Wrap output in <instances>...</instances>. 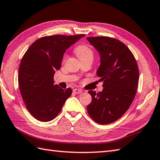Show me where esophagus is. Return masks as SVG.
<instances>
[{"label":"esophagus","mask_w":160,"mask_h":160,"mask_svg":"<svg viewBox=\"0 0 160 160\" xmlns=\"http://www.w3.org/2000/svg\"><path fill=\"white\" fill-rule=\"evenodd\" d=\"M73 93H82V90H81V89H74L73 90Z\"/></svg>","instance_id":"1"}]
</instances>
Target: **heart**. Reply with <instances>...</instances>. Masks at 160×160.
<instances>
[{"mask_svg": "<svg viewBox=\"0 0 160 160\" xmlns=\"http://www.w3.org/2000/svg\"><path fill=\"white\" fill-rule=\"evenodd\" d=\"M75 53H76L77 57L79 58L80 60H83L86 59H92L93 58V52L92 49L89 46L86 45H79L75 49ZM66 58L64 55L63 58V61Z\"/></svg>", "mask_w": 160, "mask_h": 160, "instance_id": "1", "label": "heart"}]
</instances>
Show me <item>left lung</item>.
<instances>
[{
    "mask_svg": "<svg viewBox=\"0 0 160 160\" xmlns=\"http://www.w3.org/2000/svg\"><path fill=\"white\" fill-rule=\"evenodd\" d=\"M87 39L100 55L101 64L96 74L103 82L102 92H88L92 101L87 112L99 124L113 123L129 109L135 97L138 66L132 52L119 40L108 37Z\"/></svg>",
    "mask_w": 160,
    "mask_h": 160,
    "instance_id": "1",
    "label": "left lung"
}]
</instances>
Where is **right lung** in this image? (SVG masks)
Returning a JSON list of instances; mask_svg holds the SVG:
<instances>
[{
  "label": "right lung",
  "mask_w": 160,
  "mask_h": 160,
  "mask_svg": "<svg viewBox=\"0 0 160 160\" xmlns=\"http://www.w3.org/2000/svg\"><path fill=\"white\" fill-rule=\"evenodd\" d=\"M84 34L46 36L30 45L21 59L18 87L28 110L36 119L47 122L55 118L72 89L54 84L56 70L60 69L66 51Z\"/></svg>",
  "instance_id": "obj_1"
}]
</instances>
